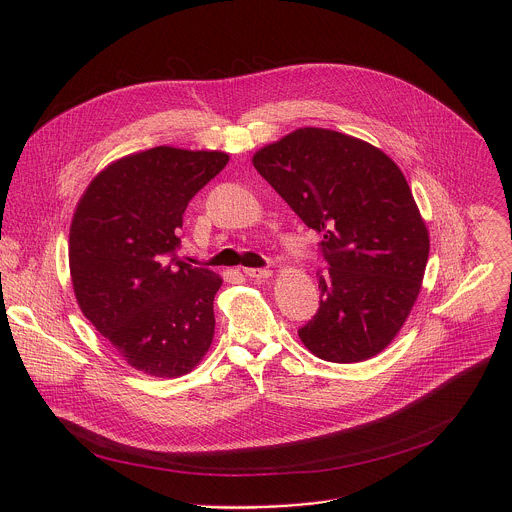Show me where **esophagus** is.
Instances as JSON below:
<instances>
[{"label":"esophagus","mask_w":512,"mask_h":512,"mask_svg":"<svg viewBox=\"0 0 512 512\" xmlns=\"http://www.w3.org/2000/svg\"><path fill=\"white\" fill-rule=\"evenodd\" d=\"M244 274L248 278H254V280H266L272 276V270L268 268H244Z\"/></svg>","instance_id":"obj_1"}]
</instances>
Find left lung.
<instances>
[{
  "label": "left lung",
  "mask_w": 512,
  "mask_h": 512,
  "mask_svg": "<svg viewBox=\"0 0 512 512\" xmlns=\"http://www.w3.org/2000/svg\"><path fill=\"white\" fill-rule=\"evenodd\" d=\"M252 161L321 236V301L299 339L329 363L378 355L410 315L430 254L406 177L378 147L323 128H299Z\"/></svg>",
  "instance_id": "left-lung-1"
}]
</instances>
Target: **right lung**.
I'll return each mask as SVG.
<instances>
[{
	"label": "right lung",
	"mask_w": 512,
	"mask_h": 512,
	"mask_svg": "<svg viewBox=\"0 0 512 512\" xmlns=\"http://www.w3.org/2000/svg\"><path fill=\"white\" fill-rule=\"evenodd\" d=\"M228 163L222 151L151 147L108 165L82 195L69 264L84 317L128 365L181 376L215 335L219 276L177 258L189 201Z\"/></svg>",
	"instance_id": "1"
}]
</instances>
